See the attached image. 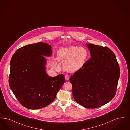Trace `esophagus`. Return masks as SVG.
Here are the masks:
<instances>
[{"label":"esophagus","instance_id":"esophagus-1","mask_svg":"<svg viewBox=\"0 0 130 130\" xmlns=\"http://www.w3.org/2000/svg\"><path fill=\"white\" fill-rule=\"evenodd\" d=\"M65 80L67 81L69 79L70 76H69L68 75H65Z\"/></svg>","mask_w":130,"mask_h":130}]
</instances>
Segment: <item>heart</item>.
<instances>
[{
	"label": "heart",
	"mask_w": 130,
	"mask_h": 130,
	"mask_svg": "<svg viewBox=\"0 0 130 130\" xmlns=\"http://www.w3.org/2000/svg\"><path fill=\"white\" fill-rule=\"evenodd\" d=\"M58 59L65 63V69L70 72H75L82 68L88 57L85 48L77 46L62 48L59 50Z\"/></svg>",
	"instance_id": "1"
}]
</instances>
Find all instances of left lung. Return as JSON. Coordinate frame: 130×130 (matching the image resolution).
Wrapping results in <instances>:
<instances>
[{
    "instance_id": "left-lung-1",
    "label": "left lung",
    "mask_w": 130,
    "mask_h": 130,
    "mask_svg": "<svg viewBox=\"0 0 130 130\" xmlns=\"http://www.w3.org/2000/svg\"><path fill=\"white\" fill-rule=\"evenodd\" d=\"M91 58L70 78L75 100L86 108L94 109L115 96L120 69L113 52L108 47L86 44Z\"/></svg>"
}]
</instances>
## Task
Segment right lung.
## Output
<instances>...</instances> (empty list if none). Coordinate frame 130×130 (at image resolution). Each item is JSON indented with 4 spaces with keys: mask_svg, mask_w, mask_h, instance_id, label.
<instances>
[{
    "mask_svg": "<svg viewBox=\"0 0 130 130\" xmlns=\"http://www.w3.org/2000/svg\"><path fill=\"white\" fill-rule=\"evenodd\" d=\"M48 44L38 42L17 50L11 60L9 86L19 103L29 109L52 103L65 82L60 74L51 77L46 72V59L52 54Z\"/></svg>",
    "mask_w": 130,
    "mask_h": 130,
    "instance_id": "1",
    "label": "right lung"
}]
</instances>
